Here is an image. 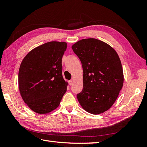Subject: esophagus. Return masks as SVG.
<instances>
[{
    "instance_id": "esophagus-1",
    "label": "esophagus",
    "mask_w": 147,
    "mask_h": 147,
    "mask_svg": "<svg viewBox=\"0 0 147 147\" xmlns=\"http://www.w3.org/2000/svg\"><path fill=\"white\" fill-rule=\"evenodd\" d=\"M73 82H74V81L73 80H71L70 81H69V85L71 86L73 84Z\"/></svg>"
}]
</instances>
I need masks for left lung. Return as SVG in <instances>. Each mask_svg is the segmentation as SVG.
<instances>
[{"label": "left lung", "instance_id": "8db88e82", "mask_svg": "<svg viewBox=\"0 0 147 147\" xmlns=\"http://www.w3.org/2000/svg\"><path fill=\"white\" fill-rule=\"evenodd\" d=\"M83 70V87L77 98L89 113L107 111L116 100L123 88L121 62L115 50L95 38L82 39L72 46Z\"/></svg>", "mask_w": 147, "mask_h": 147}]
</instances>
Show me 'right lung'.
Instances as JSON below:
<instances>
[{
	"instance_id": "right-lung-1",
	"label": "right lung",
	"mask_w": 147,
	"mask_h": 147,
	"mask_svg": "<svg viewBox=\"0 0 147 147\" xmlns=\"http://www.w3.org/2000/svg\"><path fill=\"white\" fill-rule=\"evenodd\" d=\"M66 48L65 42L45 43L30 51L21 62L19 89L24 102L36 113L54 110L66 92L62 65Z\"/></svg>"
}]
</instances>
